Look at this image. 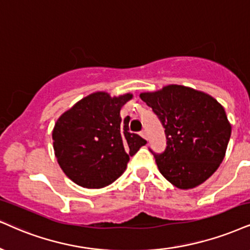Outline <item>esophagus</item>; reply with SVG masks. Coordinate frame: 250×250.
Instances as JSON below:
<instances>
[{
	"instance_id": "1",
	"label": "esophagus",
	"mask_w": 250,
	"mask_h": 250,
	"mask_svg": "<svg viewBox=\"0 0 250 250\" xmlns=\"http://www.w3.org/2000/svg\"><path fill=\"white\" fill-rule=\"evenodd\" d=\"M140 135L144 138V139H147V133H146V131H141V132H140Z\"/></svg>"
}]
</instances>
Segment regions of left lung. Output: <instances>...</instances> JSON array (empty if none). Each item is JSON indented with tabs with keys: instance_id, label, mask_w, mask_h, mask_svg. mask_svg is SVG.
<instances>
[{
	"instance_id": "8db88e82",
	"label": "left lung",
	"mask_w": 250,
	"mask_h": 250,
	"mask_svg": "<svg viewBox=\"0 0 250 250\" xmlns=\"http://www.w3.org/2000/svg\"><path fill=\"white\" fill-rule=\"evenodd\" d=\"M140 98L165 127V152L149 149L160 172L178 189L204 183L223 162L232 132L223 105L205 92L178 84L143 92Z\"/></svg>"
}]
</instances>
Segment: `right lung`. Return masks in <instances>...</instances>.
Returning a JSON list of instances; mask_svg holds the SVG:
<instances>
[{"label":"right lung","instance_id":"obj_1","mask_svg":"<svg viewBox=\"0 0 250 250\" xmlns=\"http://www.w3.org/2000/svg\"><path fill=\"white\" fill-rule=\"evenodd\" d=\"M132 94L111 97L97 91L82 98L55 123L54 154L64 174L80 187L100 189L115 182L127 167L130 156L147 144L128 132L120 109Z\"/></svg>","mask_w":250,"mask_h":250}]
</instances>
